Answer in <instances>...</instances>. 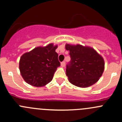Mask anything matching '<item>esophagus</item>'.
Masks as SVG:
<instances>
[{
  "mask_svg": "<svg viewBox=\"0 0 122 122\" xmlns=\"http://www.w3.org/2000/svg\"><path fill=\"white\" fill-rule=\"evenodd\" d=\"M65 66H66V62L65 61H63V62H62L61 63V66L62 67H65Z\"/></svg>",
  "mask_w": 122,
  "mask_h": 122,
  "instance_id": "1",
  "label": "esophagus"
}]
</instances>
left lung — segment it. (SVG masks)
<instances>
[{
  "instance_id": "obj_1",
  "label": "left lung",
  "mask_w": 122,
  "mask_h": 122,
  "mask_svg": "<svg viewBox=\"0 0 122 122\" xmlns=\"http://www.w3.org/2000/svg\"><path fill=\"white\" fill-rule=\"evenodd\" d=\"M71 61L66 67L69 81L77 87L86 88L95 84L104 69L103 57L89 46L66 44Z\"/></svg>"
}]
</instances>
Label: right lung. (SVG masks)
<instances>
[{"mask_svg":"<svg viewBox=\"0 0 122 122\" xmlns=\"http://www.w3.org/2000/svg\"><path fill=\"white\" fill-rule=\"evenodd\" d=\"M57 45L50 44L38 46L23 54L19 61V70L23 80L35 87H42L51 81L60 66L55 52Z\"/></svg>","mask_w":122,"mask_h":122,"instance_id":"add662e5","label":"right lung"}]
</instances>
